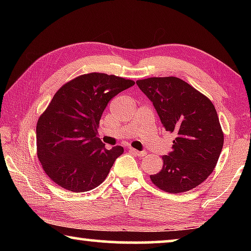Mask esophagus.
Returning <instances> with one entry per match:
<instances>
[{
	"label": "esophagus",
	"mask_w": 251,
	"mask_h": 251,
	"mask_svg": "<svg viewBox=\"0 0 251 251\" xmlns=\"http://www.w3.org/2000/svg\"><path fill=\"white\" fill-rule=\"evenodd\" d=\"M128 151H129L130 152H133V154L136 155V156H141V157H143V156H146V155H147V151H139L134 150V148H129Z\"/></svg>",
	"instance_id": "obj_1"
}]
</instances>
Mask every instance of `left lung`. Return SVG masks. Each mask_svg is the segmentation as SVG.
<instances>
[{
    "mask_svg": "<svg viewBox=\"0 0 251 251\" xmlns=\"http://www.w3.org/2000/svg\"><path fill=\"white\" fill-rule=\"evenodd\" d=\"M151 100L164 128L175 135L173 150L163 156L152 184L164 192L180 194L201 185L217 165L224 133L209 99L178 77H150L136 82Z\"/></svg>",
    "mask_w": 251,
    "mask_h": 251,
    "instance_id": "obj_1",
    "label": "left lung"
}]
</instances>
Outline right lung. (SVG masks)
<instances>
[{
    "label": "right lung",
    "instance_id": "add662e5",
    "mask_svg": "<svg viewBox=\"0 0 251 251\" xmlns=\"http://www.w3.org/2000/svg\"><path fill=\"white\" fill-rule=\"evenodd\" d=\"M134 84L115 75L90 73L55 93L36 125L37 157L55 184L83 193L105 180L124 148L106 150L97 137L100 120L109 100Z\"/></svg>",
    "mask_w": 251,
    "mask_h": 251
}]
</instances>
